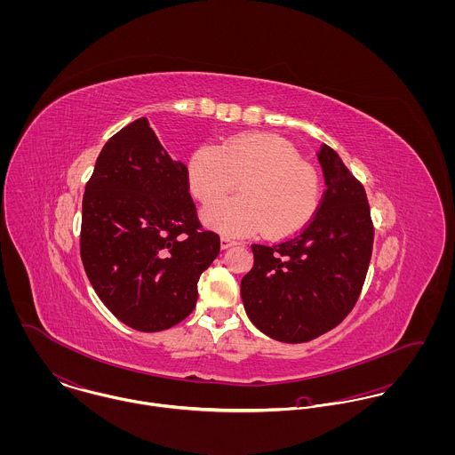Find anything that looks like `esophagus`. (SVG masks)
<instances>
[{
  "label": "esophagus",
  "mask_w": 455,
  "mask_h": 455,
  "mask_svg": "<svg viewBox=\"0 0 455 455\" xmlns=\"http://www.w3.org/2000/svg\"><path fill=\"white\" fill-rule=\"evenodd\" d=\"M233 245H236V242H235L233 238H229V236H222V238H220V249H222V251H226V249H229V247H233Z\"/></svg>",
  "instance_id": "34e87169"
}]
</instances>
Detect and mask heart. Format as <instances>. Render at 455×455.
Here are the masks:
<instances>
[{"label": "heart", "mask_w": 455, "mask_h": 455, "mask_svg": "<svg viewBox=\"0 0 455 455\" xmlns=\"http://www.w3.org/2000/svg\"><path fill=\"white\" fill-rule=\"evenodd\" d=\"M186 179L189 193L204 204L241 182L240 198L203 210L210 228L231 236L260 231L271 240L292 236L314 219L323 197L319 170L301 159L294 145L264 132L228 138L217 148L197 147Z\"/></svg>", "instance_id": "heart-1"}]
</instances>
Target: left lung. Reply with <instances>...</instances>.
I'll return each mask as SVG.
<instances>
[{
    "label": "left lung",
    "mask_w": 455,
    "mask_h": 455,
    "mask_svg": "<svg viewBox=\"0 0 455 455\" xmlns=\"http://www.w3.org/2000/svg\"><path fill=\"white\" fill-rule=\"evenodd\" d=\"M325 191L301 233L252 245L254 266L242 278V299L254 325L285 343L310 341L355 307L373 251V220L363 184L323 145Z\"/></svg>",
    "instance_id": "8db88e82"
}]
</instances>
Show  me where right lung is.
I'll return each instance as SVG.
<instances>
[{
  "mask_svg": "<svg viewBox=\"0 0 455 455\" xmlns=\"http://www.w3.org/2000/svg\"><path fill=\"white\" fill-rule=\"evenodd\" d=\"M220 251L173 161L145 117L101 148L82 199L80 258L105 307L126 325L157 332L196 307L197 280Z\"/></svg>",
  "mask_w": 455,
  "mask_h": 455,
  "instance_id": "obj_1",
  "label": "right lung"
}]
</instances>
